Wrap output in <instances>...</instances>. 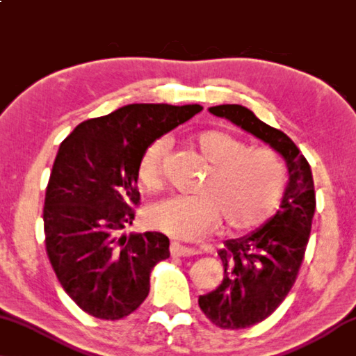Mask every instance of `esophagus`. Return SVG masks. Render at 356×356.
Listing matches in <instances>:
<instances>
[{
  "label": "esophagus",
  "instance_id": "34e87169",
  "mask_svg": "<svg viewBox=\"0 0 356 356\" xmlns=\"http://www.w3.org/2000/svg\"><path fill=\"white\" fill-rule=\"evenodd\" d=\"M170 254L173 256V258H189V256L197 254V251L193 250V248L181 247V245H179V243H172Z\"/></svg>",
  "mask_w": 356,
  "mask_h": 356
}]
</instances>
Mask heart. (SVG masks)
I'll return each instance as SVG.
<instances>
[{
  "label": "heart",
  "mask_w": 356,
  "mask_h": 356,
  "mask_svg": "<svg viewBox=\"0 0 356 356\" xmlns=\"http://www.w3.org/2000/svg\"><path fill=\"white\" fill-rule=\"evenodd\" d=\"M193 146L209 163L195 194L175 195L149 210V220L168 235L195 240L220 224L247 231L275 213L285 193V167L270 151L247 149V145L221 130H205ZM165 138H156L141 152L136 177L149 193L162 188Z\"/></svg>",
  "instance_id": "b5f03b06"
}]
</instances>
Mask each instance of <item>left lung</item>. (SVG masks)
<instances>
[{"label": "left lung", "mask_w": 356, "mask_h": 356, "mask_svg": "<svg viewBox=\"0 0 356 356\" xmlns=\"http://www.w3.org/2000/svg\"><path fill=\"white\" fill-rule=\"evenodd\" d=\"M210 113L272 146L285 159L289 175L280 210L258 231L224 243L218 251L224 267L221 285L199 298V307L213 325L245 330L270 316L296 282L316 205L314 178L293 140L259 121L248 108L220 105Z\"/></svg>", "instance_id": "1"}]
</instances>
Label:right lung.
<instances>
[{
	"instance_id": "obj_1",
	"label": "right lung",
	"mask_w": 356,
	"mask_h": 356,
	"mask_svg": "<svg viewBox=\"0 0 356 356\" xmlns=\"http://www.w3.org/2000/svg\"><path fill=\"white\" fill-rule=\"evenodd\" d=\"M202 111L200 105L134 103L81 122L58 147L46 188V253L68 296L100 320H121L149 293L170 256L161 232L122 235L140 205L145 147Z\"/></svg>"
}]
</instances>
